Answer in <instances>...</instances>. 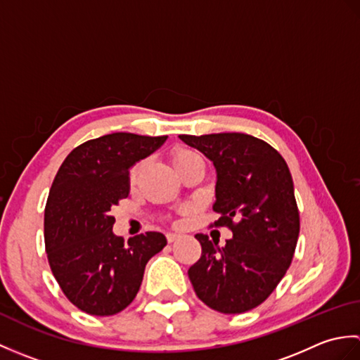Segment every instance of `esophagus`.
Here are the masks:
<instances>
[{
	"instance_id": "1",
	"label": "esophagus",
	"mask_w": 360,
	"mask_h": 360,
	"mask_svg": "<svg viewBox=\"0 0 360 360\" xmlns=\"http://www.w3.org/2000/svg\"><path fill=\"white\" fill-rule=\"evenodd\" d=\"M179 233H167V241L168 243H174L176 240H178L179 238Z\"/></svg>"
}]
</instances>
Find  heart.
Instances as JSON below:
<instances>
[{"label":"heart","instance_id":"heart-1","mask_svg":"<svg viewBox=\"0 0 360 360\" xmlns=\"http://www.w3.org/2000/svg\"><path fill=\"white\" fill-rule=\"evenodd\" d=\"M192 155H195L193 151H190V150H178L173 155V164H176V162H179L181 159H186V158H188V156H192ZM137 170H139V167H134L133 168V172H131V178H134V176L137 174Z\"/></svg>","mask_w":360,"mask_h":360}]
</instances>
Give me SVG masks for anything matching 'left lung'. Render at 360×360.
Returning a JSON list of instances; mask_svg holds the SVG:
<instances>
[{
	"instance_id": "1",
	"label": "left lung",
	"mask_w": 360,
	"mask_h": 360,
	"mask_svg": "<svg viewBox=\"0 0 360 360\" xmlns=\"http://www.w3.org/2000/svg\"><path fill=\"white\" fill-rule=\"evenodd\" d=\"M217 168L215 227H229L224 248L198 233L201 258L188 269L200 300L223 314L262 304L292 262L300 217L286 160L269 143L243 133L181 134ZM239 219L235 224L233 219Z\"/></svg>"
}]
</instances>
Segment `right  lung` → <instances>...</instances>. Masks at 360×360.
Instances as JSON below:
<instances>
[{"mask_svg":"<svg viewBox=\"0 0 360 360\" xmlns=\"http://www.w3.org/2000/svg\"><path fill=\"white\" fill-rule=\"evenodd\" d=\"M167 136L112 133L75 147L58 168L44 209V244L63 294L91 316H114L134 300L148 259L167 244L160 232L124 244L111 207L129 193V168Z\"/></svg>","mask_w":360,"mask_h":360,"instance_id":"right-lung-1","label":"right lung"}]
</instances>
